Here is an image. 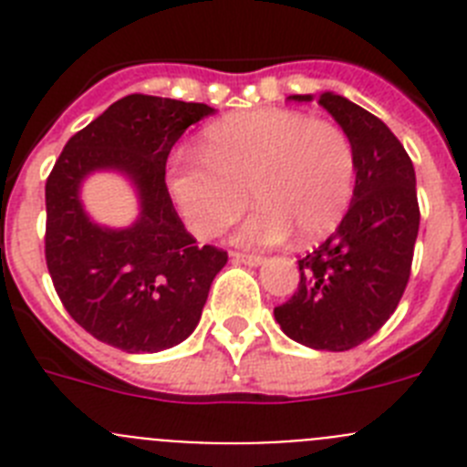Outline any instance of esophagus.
Wrapping results in <instances>:
<instances>
[{
    "label": "esophagus",
    "mask_w": 467,
    "mask_h": 467,
    "mask_svg": "<svg viewBox=\"0 0 467 467\" xmlns=\"http://www.w3.org/2000/svg\"><path fill=\"white\" fill-rule=\"evenodd\" d=\"M234 257V262L238 264H247V266H259V264H264V257H259V254H243V253H234L231 254Z\"/></svg>",
    "instance_id": "34e87169"
}]
</instances>
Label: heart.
Wrapping results in <instances>:
<instances>
[{
  "instance_id": "b5f03b06",
  "label": "heart",
  "mask_w": 467,
  "mask_h": 467,
  "mask_svg": "<svg viewBox=\"0 0 467 467\" xmlns=\"http://www.w3.org/2000/svg\"><path fill=\"white\" fill-rule=\"evenodd\" d=\"M201 156H180L168 192L193 236L210 241L247 208V245H274L292 231L316 243L344 220L356 192V150L341 126L280 107L226 117L205 130Z\"/></svg>"
}]
</instances>
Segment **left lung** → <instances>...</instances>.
<instances>
[{"mask_svg": "<svg viewBox=\"0 0 467 467\" xmlns=\"http://www.w3.org/2000/svg\"><path fill=\"white\" fill-rule=\"evenodd\" d=\"M317 105L353 142L356 192L332 236L299 259V287L274 316L296 344L348 350L383 327L410 283L420 222L416 172L381 119L337 93H323Z\"/></svg>", "mask_w": 467, "mask_h": 467, "instance_id": "left-lung-1", "label": "left lung"}]
</instances>
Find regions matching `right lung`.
I'll return each mask as SVG.
<instances>
[{"mask_svg":"<svg viewBox=\"0 0 467 467\" xmlns=\"http://www.w3.org/2000/svg\"><path fill=\"white\" fill-rule=\"evenodd\" d=\"M203 102L133 93L69 138L47 180V266L69 316L102 344L159 353L196 329L210 285L229 254L196 245L166 187L172 144L213 114ZM119 170L136 184L140 217L128 230L83 213L80 182Z\"/></svg>","mask_w":467,"mask_h":467,"instance_id":"add662e5","label":"right lung"}]
</instances>
